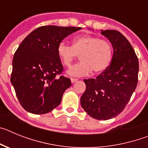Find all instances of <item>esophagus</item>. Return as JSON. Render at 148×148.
<instances>
[{
  "label": "esophagus",
  "instance_id": "1",
  "mask_svg": "<svg viewBox=\"0 0 148 148\" xmlns=\"http://www.w3.org/2000/svg\"><path fill=\"white\" fill-rule=\"evenodd\" d=\"M71 82L72 83H75V82H78V78H71Z\"/></svg>",
  "mask_w": 148,
  "mask_h": 148
}]
</instances>
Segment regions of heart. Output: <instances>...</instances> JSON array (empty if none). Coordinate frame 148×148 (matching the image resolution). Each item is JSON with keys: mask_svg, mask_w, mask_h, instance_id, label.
Returning <instances> with one entry per match:
<instances>
[{"mask_svg": "<svg viewBox=\"0 0 148 148\" xmlns=\"http://www.w3.org/2000/svg\"><path fill=\"white\" fill-rule=\"evenodd\" d=\"M57 53L62 64L66 67L80 56L82 61L68 71L72 76H83L93 71L94 74H100L105 71L113 59V49L108 40L96 36L82 35L75 37L73 46L61 42L57 47Z\"/></svg>", "mask_w": 148, "mask_h": 148, "instance_id": "heart-1", "label": "heart"}]
</instances>
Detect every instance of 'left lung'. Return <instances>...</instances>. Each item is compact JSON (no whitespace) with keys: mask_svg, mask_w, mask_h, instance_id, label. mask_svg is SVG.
Returning a JSON list of instances; mask_svg holds the SVG:
<instances>
[{"mask_svg":"<svg viewBox=\"0 0 148 148\" xmlns=\"http://www.w3.org/2000/svg\"><path fill=\"white\" fill-rule=\"evenodd\" d=\"M113 48L110 65L96 78L84 79L86 90L81 105L98 120H108L121 113L138 83V60L127 39L117 30H101Z\"/></svg>","mask_w":148,"mask_h":148,"instance_id":"left-lung-1","label":"left lung"}]
</instances>
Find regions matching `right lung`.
I'll return each mask as SVG.
<instances>
[{"instance_id":"obj_1","label":"right lung","mask_w":148,"mask_h":148,"mask_svg":"<svg viewBox=\"0 0 148 148\" xmlns=\"http://www.w3.org/2000/svg\"><path fill=\"white\" fill-rule=\"evenodd\" d=\"M81 29L43 26L21 43L13 57L11 83L23 109L40 115L59 105L71 81L61 75L64 67L57 47L63 39Z\"/></svg>"}]
</instances>
